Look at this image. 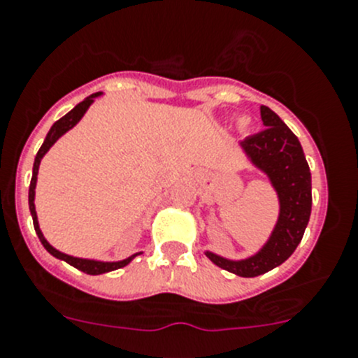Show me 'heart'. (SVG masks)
<instances>
[{"instance_id":"heart-1","label":"heart","mask_w":358,"mask_h":358,"mask_svg":"<svg viewBox=\"0 0 358 358\" xmlns=\"http://www.w3.org/2000/svg\"><path fill=\"white\" fill-rule=\"evenodd\" d=\"M241 124H245V122H241Z\"/></svg>"}]
</instances>
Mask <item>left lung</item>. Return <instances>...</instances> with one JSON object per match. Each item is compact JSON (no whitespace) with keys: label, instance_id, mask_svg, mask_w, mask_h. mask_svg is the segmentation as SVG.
I'll use <instances>...</instances> for the list:
<instances>
[{"label":"left lung","instance_id":"8db88e82","mask_svg":"<svg viewBox=\"0 0 358 358\" xmlns=\"http://www.w3.org/2000/svg\"><path fill=\"white\" fill-rule=\"evenodd\" d=\"M266 129L241 141L253 166L271 180L280 199V215L266 245L243 260H229L213 252L206 257L225 271L243 278L264 275L285 262L303 239L311 215V173L296 134L267 106H260Z\"/></svg>","mask_w":358,"mask_h":358}]
</instances>
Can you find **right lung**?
<instances>
[{"instance_id":"1","label":"right lung","mask_w":358,"mask_h":358,"mask_svg":"<svg viewBox=\"0 0 358 358\" xmlns=\"http://www.w3.org/2000/svg\"><path fill=\"white\" fill-rule=\"evenodd\" d=\"M98 96H101V92H96V94H91L89 98L83 99L82 103H78V105L75 106V108L71 110V112L66 113L64 117H61V119L57 120V122H54V126L50 127V131H48L47 138H45L43 145L40 147V150H38L36 157H34V164H33V178H31V185H29V211H31V217H33V225H34V231H36L38 238H40L41 245L45 246V250H47L50 255H54L55 259H61L64 260V262H68L69 266L76 267L78 271H83L87 273V275H103V273H108V271H115V269H120V267L127 266V264L131 262V260L134 259L136 255H140L141 252L134 253V255L127 257V259L124 260H119V262H101V260H92V259H80V257H73V255H68V253H62L59 252V250H55L54 246L50 245V243L45 239V236L41 234L40 231V225H38V217H36V210H34V189H36V178H38V168H40V162L41 159H43V155L47 154L48 150H50L52 145L55 143V141L59 140V138L62 136L64 133H68L71 127H75L76 124L80 122V119L83 117V113L87 112V108L94 103V98H98Z\"/></svg>"}]
</instances>
